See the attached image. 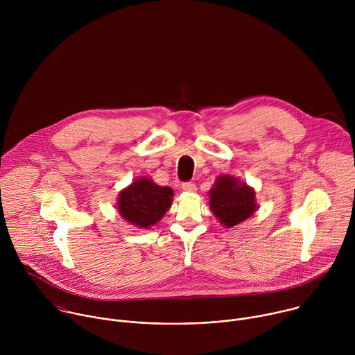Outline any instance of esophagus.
<instances>
[{
	"label": "esophagus",
	"mask_w": 355,
	"mask_h": 355,
	"mask_svg": "<svg viewBox=\"0 0 355 355\" xmlns=\"http://www.w3.org/2000/svg\"><path fill=\"white\" fill-rule=\"evenodd\" d=\"M181 188H182L184 191H187V192H195V191H196V185H195L193 182H184V184L181 185Z\"/></svg>",
	"instance_id": "34e87169"
}]
</instances>
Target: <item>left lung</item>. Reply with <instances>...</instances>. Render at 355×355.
I'll return each mask as SVG.
<instances>
[{
  "label": "left lung",
  "mask_w": 355,
  "mask_h": 355,
  "mask_svg": "<svg viewBox=\"0 0 355 355\" xmlns=\"http://www.w3.org/2000/svg\"><path fill=\"white\" fill-rule=\"evenodd\" d=\"M209 207L220 225L233 227L257 209L256 192L232 175H220L209 191Z\"/></svg>",
  "instance_id": "1"
}]
</instances>
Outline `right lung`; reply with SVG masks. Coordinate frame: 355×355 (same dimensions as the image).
Here are the masks:
<instances>
[{"label":"right lung","instance_id":"1","mask_svg":"<svg viewBox=\"0 0 355 355\" xmlns=\"http://www.w3.org/2000/svg\"><path fill=\"white\" fill-rule=\"evenodd\" d=\"M173 195L170 187L157 185L150 178L141 177L119 192L118 211L130 225L148 229L166 215L173 202Z\"/></svg>","mask_w":355,"mask_h":355}]
</instances>
